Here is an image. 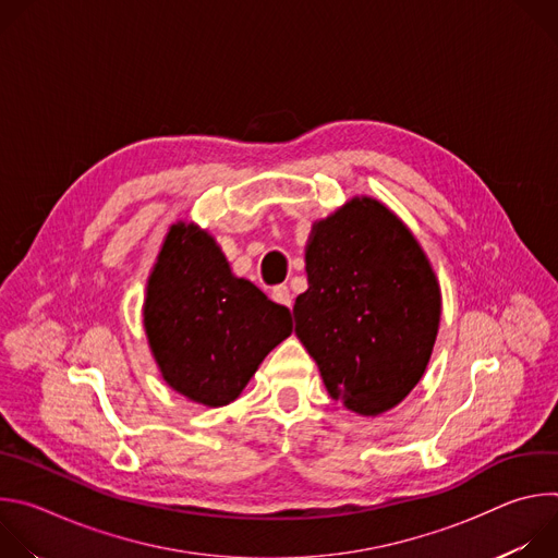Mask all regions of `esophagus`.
<instances>
[{
  "instance_id": "34e87169",
  "label": "esophagus",
  "mask_w": 558,
  "mask_h": 558,
  "mask_svg": "<svg viewBox=\"0 0 558 558\" xmlns=\"http://www.w3.org/2000/svg\"><path fill=\"white\" fill-rule=\"evenodd\" d=\"M271 298H274V302H278V304H282V306H289V308H291V304H293V295H291L289 287H284V284L276 287V289L271 291Z\"/></svg>"
}]
</instances>
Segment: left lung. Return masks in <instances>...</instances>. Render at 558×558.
Listing matches in <instances>:
<instances>
[{"label":"left lung","instance_id":"8db88e82","mask_svg":"<svg viewBox=\"0 0 558 558\" xmlns=\"http://www.w3.org/2000/svg\"><path fill=\"white\" fill-rule=\"evenodd\" d=\"M308 289L295 336L344 409L377 417L422 379L439 331L441 289L404 220L355 196L315 220L304 252Z\"/></svg>","mask_w":558,"mask_h":558}]
</instances>
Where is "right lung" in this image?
I'll return each instance as SVG.
<instances>
[{
  "mask_svg": "<svg viewBox=\"0 0 558 558\" xmlns=\"http://www.w3.org/2000/svg\"><path fill=\"white\" fill-rule=\"evenodd\" d=\"M143 327L158 371L190 402L238 400L263 360L291 336V313L231 274L214 235L174 222L147 276Z\"/></svg>",
  "mask_w": 558,
  "mask_h": 558,
  "instance_id": "right-lung-1",
  "label": "right lung"
}]
</instances>
